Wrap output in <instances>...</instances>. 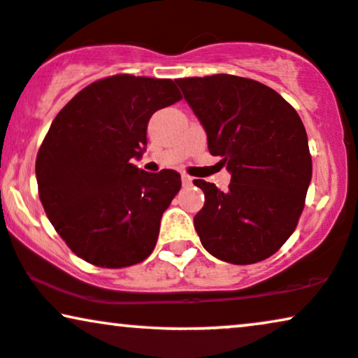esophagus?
<instances>
[{"label": "esophagus", "instance_id": "34e87169", "mask_svg": "<svg viewBox=\"0 0 358 358\" xmlns=\"http://www.w3.org/2000/svg\"><path fill=\"white\" fill-rule=\"evenodd\" d=\"M182 183L185 185V187H187V185H192V176H188V175H182Z\"/></svg>", "mask_w": 358, "mask_h": 358}]
</instances>
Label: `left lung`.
Listing matches in <instances>:
<instances>
[{"label": "left lung", "instance_id": "8db88e82", "mask_svg": "<svg viewBox=\"0 0 358 358\" xmlns=\"http://www.w3.org/2000/svg\"><path fill=\"white\" fill-rule=\"evenodd\" d=\"M205 127L208 150L231 173L205 193L194 216L203 248L231 264L268 259L296 229L312 178L307 134L291 103L268 85L231 74L176 79Z\"/></svg>", "mask_w": 358, "mask_h": 358}]
</instances>
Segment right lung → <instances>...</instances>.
I'll return each instance as SVG.
<instances>
[{
  "label": "right lung",
  "instance_id": "obj_1",
  "mask_svg": "<svg viewBox=\"0 0 358 358\" xmlns=\"http://www.w3.org/2000/svg\"><path fill=\"white\" fill-rule=\"evenodd\" d=\"M180 99L171 79L117 74L84 87L52 120L36 158L39 200L80 259L119 269L152 255L182 180L130 160L145 150L153 112Z\"/></svg>",
  "mask_w": 358,
  "mask_h": 358
}]
</instances>
